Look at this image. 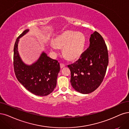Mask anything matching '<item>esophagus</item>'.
I'll return each mask as SVG.
<instances>
[{
	"instance_id": "34e87169",
	"label": "esophagus",
	"mask_w": 129,
	"mask_h": 129,
	"mask_svg": "<svg viewBox=\"0 0 129 129\" xmlns=\"http://www.w3.org/2000/svg\"><path fill=\"white\" fill-rule=\"evenodd\" d=\"M60 68H61V69H63V68H64V67H65V65L64 64H63V63H60Z\"/></svg>"
}]
</instances>
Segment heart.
I'll return each mask as SVG.
<instances>
[{"label":"heart","mask_w":129,"mask_h":129,"mask_svg":"<svg viewBox=\"0 0 129 129\" xmlns=\"http://www.w3.org/2000/svg\"><path fill=\"white\" fill-rule=\"evenodd\" d=\"M55 45H51V49L56 50L55 46L63 47V52L66 58L73 60L81 55L84 49L86 39L82 33L66 31L57 36L53 40Z\"/></svg>","instance_id":"b5f03b06"}]
</instances>
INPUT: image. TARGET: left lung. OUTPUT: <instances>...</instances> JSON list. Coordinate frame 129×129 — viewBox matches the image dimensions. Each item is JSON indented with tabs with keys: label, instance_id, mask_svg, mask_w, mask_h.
Here are the masks:
<instances>
[{
	"label": "left lung",
	"instance_id": "left-lung-1",
	"mask_svg": "<svg viewBox=\"0 0 129 129\" xmlns=\"http://www.w3.org/2000/svg\"><path fill=\"white\" fill-rule=\"evenodd\" d=\"M88 48L75 63L69 65L70 82L76 91L90 93L98 88L105 75L108 64L107 46L102 36L94 31L90 36Z\"/></svg>",
	"mask_w": 129,
	"mask_h": 129
}]
</instances>
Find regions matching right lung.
I'll use <instances>...</instances> for the list:
<instances>
[{
	"label": "right lung",
	"mask_w": 129,
	"mask_h": 129,
	"mask_svg": "<svg viewBox=\"0 0 129 129\" xmlns=\"http://www.w3.org/2000/svg\"><path fill=\"white\" fill-rule=\"evenodd\" d=\"M26 29L19 36L14 48V69L16 77L24 87L31 93L39 96H46L54 91L60 71L58 61L51 59L44 51L35 63L27 65L22 60L18 51L20 38L26 35Z\"/></svg>",
	"instance_id": "obj_1"
}]
</instances>
